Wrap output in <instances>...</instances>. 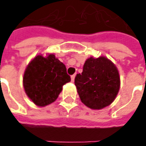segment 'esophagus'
Instances as JSON below:
<instances>
[{"instance_id":"34e87169","label":"esophagus","mask_w":146,"mask_h":146,"mask_svg":"<svg viewBox=\"0 0 146 146\" xmlns=\"http://www.w3.org/2000/svg\"><path fill=\"white\" fill-rule=\"evenodd\" d=\"M75 74H73V75H72L71 76V81H72V82H73V81H74V79H75Z\"/></svg>"}]
</instances>
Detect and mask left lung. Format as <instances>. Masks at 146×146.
<instances>
[{
    "label": "left lung",
    "mask_w": 146,
    "mask_h": 146,
    "mask_svg": "<svg viewBox=\"0 0 146 146\" xmlns=\"http://www.w3.org/2000/svg\"><path fill=\"white\" fill-rule=\"evenodd\" d=\"M75 85L82 103L93 110L110 105L119 90L117 68L104 56L86 60L82 73L75 77Z\"/></svg>",
    "instance_id": "1"
}]
</instances>
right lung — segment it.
Instances as JSON below:
<instances>
[{
  "mask_svg": "<svg viewBox=\"0 0 146 146\" xmlns=\"http://www.w3.org/2000/svg\"><path fill=\"white\" fill-rule=\"evenodd\" d=\"M65 65L53 54L36 56L27 66L23 83L27 95L39 106L53 103L63 86L70 81Z\"/></svg>",
  "mask_w": 146,
  "mask_h": 146,
  "instance_id": "add662e5",
  "label": "right lung"
}]
</instances>
